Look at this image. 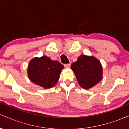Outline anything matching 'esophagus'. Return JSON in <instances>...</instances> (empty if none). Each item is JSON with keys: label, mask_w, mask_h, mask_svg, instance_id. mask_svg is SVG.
<instances>
[{"label": "esophagus", "mask_w": 129, "mask_h": 129, "mask_svg": "<svg viewBox=\"0 0 129 129\" xmlns=\"http://www.w3.org/2000/svg\"><path fill=\"white\" fill-rule=\"evenodd\" d=\"M70 66H71L70 63H67V64H65L64 67L66 68H70Z\"/></svg>", "instance_id": "obj_1"}]
</instances>
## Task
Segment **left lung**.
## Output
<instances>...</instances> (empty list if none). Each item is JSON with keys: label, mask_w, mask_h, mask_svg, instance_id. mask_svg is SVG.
I'll return each mask as SVG.
<instances>
[{"label": "left lung", "mask_w": 129, "mask_h": 129, "mask_svg": "<svg viewBox=\"0 0 129 129\" xmlns=\"http://www.w3.org/2000/svg\"><path fill=\"white\" fill-rule=\"evenodd\" d=\"M71 69L80 86L84 89H89L94 87L103 78L101 63L93 56L81 55L77 61L71 65Z\"/></svg>", "instance_id": "obj_1"}]
</instances>
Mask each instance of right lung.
<instances>
[{
    "instance_id": "1",
    "label": "right lung",
    "mask_w": 129,
    "mask_h": 129,
    "mask_svg": "<svg viewBox=\"0 0 129 129\" xmlns=\"http://www.w3.org/2000/svg\"><path fill=\"white\" fill-rule=\"evenodd\" d=\"M64 67L57 60H53L46 56L34 57L28 67V76L36 85L48 89L53 87L59 79Z\"/></svg>"
}]
</instances>
